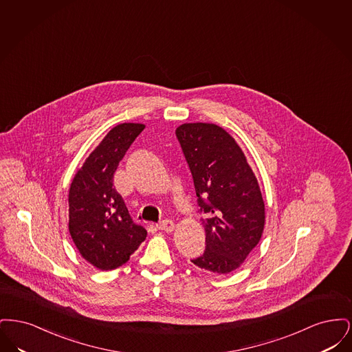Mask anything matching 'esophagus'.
I'll use <instances>...</instances> for the list:
<instances>
[{
  "label": "esophagus",
  "mask_w": 352,
  "mask_h": 352,
  "mask_svg": "<svg viewBox=\"0 0 352 352\" xmlns=\"http://www.w3.org/2000/svg\"><path fill=\"white\" fill-rule=\"evenodd\" d=\"M174 223L171 221V220H162L161 223H158L157 224V228L160 230V231H164V232H171V231H174Z\"/></svg>",
  "instance_id": "esophagus-1"
}]
</instances>
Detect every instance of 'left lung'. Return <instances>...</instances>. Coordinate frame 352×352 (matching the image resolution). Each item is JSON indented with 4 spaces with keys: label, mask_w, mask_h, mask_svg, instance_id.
Instances as JSON below:
<instances>
[{
    "label": "left lung",
    "mask_w": 352,
    "mask_h": 352,
    "mask_svg": "<svg viewBox=\"0 0 352 352\" xmlns=\"http://www.w3.org/2000/svg\"><path fill=\"white\" fill-rule=\"evenodd\" d=\"M191 171L206 231L198 268L227 274L258 244L265 206L257 178L234 137L215 124H182L175 131Z\"/></svg>",
    "instance_id": "left-lung-1"
}]
</instances>
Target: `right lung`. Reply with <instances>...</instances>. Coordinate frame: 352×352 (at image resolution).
Returning <instances> with one entry per match:
<instances>
[{
    "instance_id": "right-lung-1",
    "label": "right lung",
    "mask_w": 352,
    "mask_h": 352,
    "mask_svg": "<svg viewBox=\"0 0 352 352\" xmlns=\"http://www.w3.org/2000/svg\"><path fill=\"white\" fill-rule=\"evenodd\" d=\"M144 124H118L102 138L75 174L68 192V230L89 264L112 270L125 264L146 239L113 187V174Z\"/></svg>"
}]
</instances>
